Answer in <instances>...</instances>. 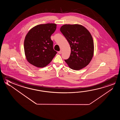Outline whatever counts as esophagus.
I'll return each mask as SVG.
<instances>
[{"mask_svg": "<svg viewBox=\"0 0 120 120\" xmlns=\"http://www.w3.org/2000/svg\"><path fill=\"white\" fill-rule=\"evenodd\" d=\"M61 52H62L61 51H58V53H59V54H61Z\"/></svg>", "mask_w": 120, "mask_h": 120, "instance_id": "34e87169", "label": "esophagus"}]
</instances>
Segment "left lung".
<instances>
[{"label": "left lung", "instance_id": "8db88e82", "mask_svg": "<svg viewBox=\"0 0 120 120\" xmlns=\"http://www.w3.org/2000/svg\"><path fill=\"white\" fill-rule=\"evenodd\" d=\"M60 31L68 41L71 49L70 57L65 61L69 67L79 70L88 65L94 55L92 36L88 30L79 24H65Z\"/></svg>", "mask_w": 120, "mask_h": 120}]
</instances>
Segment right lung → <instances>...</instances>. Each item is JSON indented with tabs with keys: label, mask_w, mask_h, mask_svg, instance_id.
Here are the masks:
<instances>
[{
	"label": "right lung",
	"mask_w": 120,
	"mask_h": 120,
	"mask_svg": "<svg viewBox=\"0 0 120 120\" xmlns=\"http://www.w3.org/2000/svg\"><path fill=\"white\" fill-rule=\"evenodd\" d=\"M56 28V24H40L28 31L24 40V48L26 59L30 64L42 68L51 62L57 53L51 38Z\"/></svg>",
	"instance_id": "obj_1"
}]
</instances>
